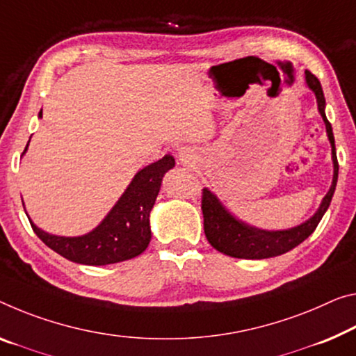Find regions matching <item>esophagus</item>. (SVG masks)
Listing matches in <instances>:
<instances>
[{
  "label": "esophagus",
  "instance_id": "obj_1",
  "mask_svg": "<svg viewBox=\"0 0 356 356\" xmlns=\"http://www.w3.org/2000/svg\"><path fill=\"white\" fill-rule=\"evenodd\" d=\"M179 157H181V161H184V156H179Z\"/></svg>",
  "mask_w": 356,
  "mask_h": 356
}]
</instances>
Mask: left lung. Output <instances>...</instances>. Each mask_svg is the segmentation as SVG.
<instances>
[{
    "instance_id": "1",
    "label": "left lung",
    "mask_w": 356,
    "mask_h": 356,
    "mask_svg": "<svg viewBox=\"0 0 356 356\" xmlns=\"http://www.w3.org/2000/svg\"><path fill=\"white\" fill-rule=\"evenodd\" d=\"M305 81L312 90L315 92L316 102H318V111L326 124L327 138L332 146V162H334V179H332L331 189L327 191L323 202H321L318 211L310 218L309 221L300 224L298 227L289 229V231H275L267 232L261 229L250 227L235 218L220 204V200L213 195L209 189H202V213H204V231L210 245L215 250L232 258L243 259H264L273 258V256L283 254L286 251L298 247L302 243L309 235L315 231L318 222L323 218L325 211L331 204L332 194L336 191L339 163L336 156L334 135L332 127L325 114V95L321 89L320 81L316 79L314 73L305 71Z\"/></svg>"
}]
</instances>
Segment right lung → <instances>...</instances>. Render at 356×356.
I'll return each instance as SVG.
<instances>
[{"instance_id": "obj_1", "label": "right lung", "mask_w": 356, "mask_h": 356, "mask_svg": "<svg viewBox=\"0 0 356 356\" xmlns=\"http://www.w3.org/2000/svg\"><path fill=\"white\" fill-rule=\"evenodd\" d=\"M173 167L175 159L167 154L136 173L114 209L90 234L58 237L42 232L30 221L33 231L49 248L78 264L105 266L132 259L149 245V211L159 194L163 173Z\"/></svg>"}]
</instances>
